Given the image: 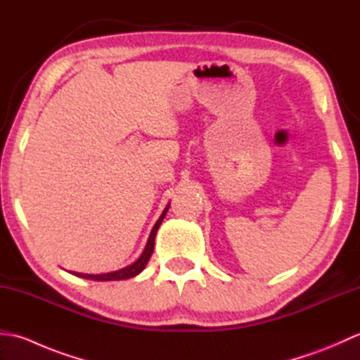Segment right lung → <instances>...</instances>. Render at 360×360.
Instances as JSON below:
<instances>
[{"label":"right lung","instance_id":"1","mask_svg":"<svg viewBox=\"0 0 360 360\" xmlns=\"http://www.w3.org/2000/svg\"><path fill=\"white\" fill-rule=\"evenodd\" d=\"M168 210V205L165 207V210L162 212V215H160V218L156 221L155 227H153V231L150 233V238H148V243L147 246H145L142 255L139 257V259L137 262H134L133 264H129L127 267H124V269L120 271H114V272H108V274H101V275H89V274H79V272H72L74 275H77V277H82V278H89V280H96V281H111V280H127V278H131V277H136L137 274H141L145 266H147L148 259L153 254V249H155V236H156V232L160 226V223H162V219L165 217V213Z\"/></svg>","mask_w":360,"mask_h":360}]
</instances>
